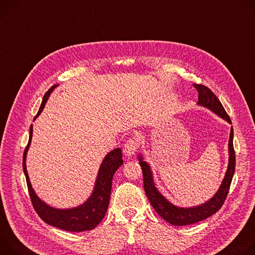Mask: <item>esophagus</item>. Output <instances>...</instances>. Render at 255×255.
<instances>
[{"mask_svg": "<svg viewBox=\"0 0 255 255\" xmlns=\"http://www.w3.org/2000/svg\"><path fill=\"white\" fill-rule=\"evenodd\" d=\"M138 147V142L135 137L129 138L127 140V143L124 146V152L127 156H132Z\"/></svg>", "mask_w": 255, "mask_h": 255, "instance_id": "34e87169", "label": "esophagus"}]
</instances>
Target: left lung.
<instances>
[{"instance_id":"obj_1","label":"left lung","mask_w":255,"mask_h":255,"mask_svg":"<svg viewBox=\"0 0 255 255\" xmlns=\"http://www.w3.org/2000/svg\"><path fill=\"white\" fill-rule=\"evenodd\" d=\"M193 86L194 88H196L197 92H199V101L196 103L197 105L208 108L209 110L214 112L215 115H217L224 121L232 125L231 120L227 115V112H226V110L224 109L222 103L208 87L201 84H193ZM233 135H234V131H233V128L231 127L229 144H228V150H229L228 167H227V170H226L224 179L222 180V183L219 189L209 201H207L202 205L194 206V207H189V208L177 207L169 202L156 187L150 164L144 160V157L142 154L139 153L137 155L139 165L142 167V170H143L145 192L152 207L159 214V216H161L162 219H164L166 222L174 226H185V225H190L196 222L203 221L211 217L221 209L229 192L230 184L235 172V152L233 147Z\"/></svg>"}]
</instances>
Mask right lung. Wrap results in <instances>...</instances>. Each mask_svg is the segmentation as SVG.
<instances>
[{
	"mask_svg": "<svg viewBox=\"0 0 255 255\" xmlns=\"http://www.w3.org/2000/svg\"><path fill=\"white\" fill-rule=\"evenodd\" d=\"M58 86L59 85H53L44 94L39 110L33 121H35L38 116H40V113L42 112L48 100V97ZM32 132L33 126L31 125L29 128V140H28L27 147L25 148L23 154V171L26 177L28 191H29L34 210L46 224L65 231L83 232L94 229L102 221L107 212L113 175L124 164L122 149L117 148L112 150L104 157L99 167L93 191L86 202L71 209H58L47 205L45 202L39 199L31 185L29 176H28L26 168V156L31 144Z\"/></svg>",
	"mask_w": 255,
	"mask_h": 255,
	"instance_id": "add662e5",
	"label": "right lung"
}]
</instances>
